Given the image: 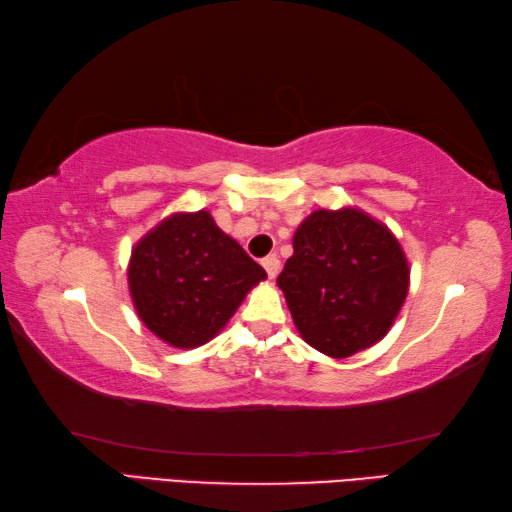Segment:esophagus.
I'll return each mask as SVG.
<instances>
[{
  "mask_svg": "<svg viewBox=\"0 0 512 512\" xmlns=\"http://www.w3.org/2000/svg\"><path fill=\"white\" fill-rule=\"evenodd\" d=\"M262 266L266 268L268 277H271V280H275L277 273H280V257H277V255H268V257L262 259Z\"/></svg>",
  "mask_w": 512,
  "mask_h": 512,
  "instance_id": "34e87169",
  "label": "esophagus"
}]
</instances>
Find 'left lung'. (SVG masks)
<instances>
[{"label": "left lung", "instance_id": "8db88e82", "mask_svg": "<svg viewBox=\"0 0 512 512\" xmlns=\"http://www.w3.org/2000/svg\"><path fill=\"white\" fill-rule=\"evenodd\" d=\"M411 268L391 230L357 207L316 210L298 225L277 277L298 332L334 359L384 339L409 293Z\"/></svg>", "mask_w": 512, "mask_h": 512}]
</instances>
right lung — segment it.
Returning a JSON list of instances; mask_svg holds the SVG:
<instances>
[{
  "label": "right lung",
  "instance_id": "right-lung-1",
  "mask_svg": "<svg viewBox=\"0 0 512 512\" xmlns=\"http://www.w3.org/2000/svg\"><path fill=\"white\" fill-rule=\"evenodd\" d=\"M266 271L212 214L176 212L137 241L128 289L137 316L173 348H198L221 332Z\"/></svg>",
  "mask_w": 512,
  "mask_h": 512
}]
</instances>
